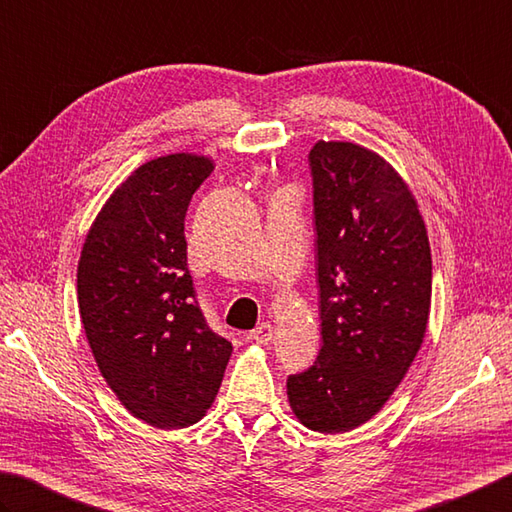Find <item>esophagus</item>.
<instances>
[{
    "mask_svg": "<svg viewBox=\"0 0 512 512\" xmlns=\"http://www.w3.org/2000/svg\"><path fill=\"white\" fill-rule=\"evenodd\" d=\"M249 336H252L256 343L267 345V343H272V339H274V327L269 323H260L256 330L249 332Z\"/></svg>",
    "mask_w": 512,
    "mask_h": 512,
    "instance_id": "esophagus-1",
    "label": "esophagus"
}]
</instances>
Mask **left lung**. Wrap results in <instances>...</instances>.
Masks as SVG:
<instances>
[{
    "label": "left lung",
    "instance_id": "obj_1",
    "mask_svg": "<svg viewBox=\"0 0 512 512\" xmlns=\"http://www.w3.org/2000/svg\"><path fill=\"white\" fill-rule=\"evenodd\" d=\"M307 160L323 345L287 397L305 428L336 435L372 419L417 356L432 258L417 200L381 156L321 140Z\"/></svg>",
    "mask_w": 512,
    "mask_h": 512
}]
</instances>
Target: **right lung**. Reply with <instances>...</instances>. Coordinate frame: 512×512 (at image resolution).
Listing matches in <instances>:
<instances>
[{
  "mask_svg": "<svg viewBox=\"0 0 512 512\" xmlns=\"http://www.w3.org/2000/svg\"><path fill=\"white\" fill-rule=\"evenodd\" d=\"M214 162L151 160L113 191L84 240L77 301L95 363L133 417L187 428L214 403L231 343L207 325L185 216Z\"/></svg>",
  "mask_w": 512,
  "mask_h": 512,
  "instance_id": "obj_1",
  "label": "right lung"
}]
</instances>
